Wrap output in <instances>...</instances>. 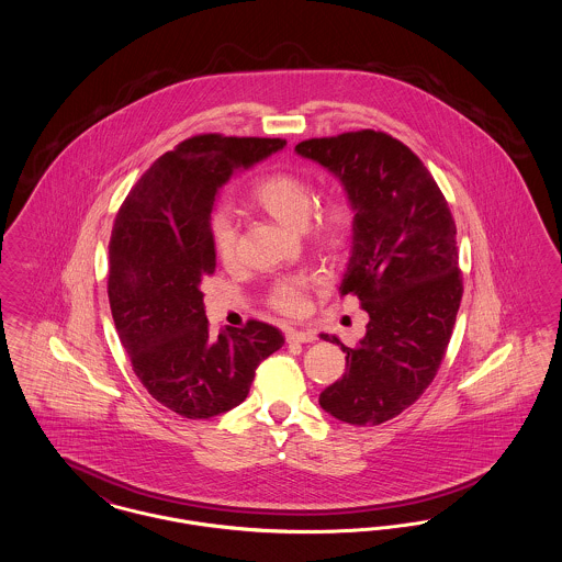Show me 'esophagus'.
Masks as SVG:
<instances>
[{"instance_id":"34e87169","label":"esophagus","mask_w":562,"mask_h":562,"mask_svg":"<svg viewBox=\"0 0 562 562\" xmlns=\"http://www.w3.org/2000/svg\"><path fill=\"white\" fill-rule=\"evenodd\" d=\"M316 339V333L312 330H289L286 341L289 344H312Z\"/></svg>"}]
</instances>
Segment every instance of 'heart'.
I'll return each mask as SVG.
<instances>
[{
  "label": "heart",
  "mask_w": 562,
  "mask_h": 562,
  "mask_svg": "<svg viewBox=\"0 0 562 562\" xmlns=\"http://www.w3.org/2000/svg\"><path fill=\"white\" fill-rule=\"evenodd\" d=\"M250 200L268 211L273 218L301 227L305 225L312 240L328 252H344L353 238L356 206L346 193H333L316 205L314 183L294 170H271L261 175L248 191ZM315 213L312 214L311 211ZM211 241L214 255L223 266H232L238 259V229L229 214L216 213L211 218ZM318 286V280L305 273L280 276L271 282L268 303L271 310L284 316H303L310 307V294Z\"/></svg>",
  "instance_id": "b5f03b06"
}]
</instances>
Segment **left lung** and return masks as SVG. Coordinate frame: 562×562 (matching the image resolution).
Returning a JSON list of instances; mask_svg holds the SVG:
<instances>
[{
	"mask_svg": "<svg viewBox=\"0 0 562 562\" xmlns=\"http://www.w3.org/2000/svg\"><path fill=\"white\" fill-rule=\"evenodd\" d=\"M294 149L333 170L356 206L339 291L369 314L358 348L322 335L348 353L322 408L351 426H379L419 401L449 348L463 294L453 214L424 161L392 134L367 128Z\"/></svg>",
	"mask_w": 562,
	"mask_h": 562,
	"instance_id": "8db88e82",
	"label": "left lung"
}]
</instances>
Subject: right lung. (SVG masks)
Instances as JSON below:
<instances>
[{
  "label": "right lung",
  "instance_id": "1",
  "mask_svg": "<svg viewBox=\"0 0 562 562\" xmlns=\"http://www.w3.org/2000/svg\"><path fill=\"white\" fill-rule=\"evenodd\" d=\"M284 138L195 134L149 166L115 216L108 293L120 341L151 398L209 419L238 406L282 333L248 321L214 339L202 280L216 268L211 211L234 168L268 158Z\"/></svg>",
  "mask_w": 562,
  "mask_h": 562
}]
</instances>
